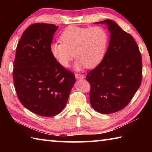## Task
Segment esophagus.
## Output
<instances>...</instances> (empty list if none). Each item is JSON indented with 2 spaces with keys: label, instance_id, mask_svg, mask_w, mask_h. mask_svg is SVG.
<instances>
[{
  "label": "esophagus",
  "instance_id": "1",
  "mask_svg": "<svg viewBox=\"0 0 152 152\" xmlns=\"http://www.w3.org/2000/svg\"><path fill=\"white\" fill-rule=\"evenodd\" d=\"M75 76H76V79L84 78V76L83 75V74H75Z\"/></svg>",
  "mask_w": 152,
  "mask_h": 152
}]
</instances>
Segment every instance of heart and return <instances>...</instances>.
<instances>
[{
    "label": "heart",
    "instance_id": "1",
    "mask_svg": "<svg viewBox=\"0 0 152 152\" xmlns=\"http://www.w3.org/2000/svg\"><path fill=\"white\" fill-rule=\"evenodd\" d=\"M61 42L52 43L50 51L57 62L68 67L75 55L74 67L80 70L96 66L104 58L108 44V33L101 27L69 26L60 35Z\"/></svg>",
    "mask_w": 152,
    "mask_h": 152
}]
</instances>
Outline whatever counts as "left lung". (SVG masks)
<instances>
[{
	"label": "left lung",
	"instance_id": "8db88e82",
	"mask_svg": "<svg viewBox=\"0 0 152 152\" xmlns=\"http://www.w3.org/2000/svg\"><path fill=\"white\" fill-rule=\"evenodd\" d=\"M106 23L110 31L109 48L103 60L86 75L91 85L90 101L100 113L119 111L132 101L142 80V59L137 43L112 20Z\"/></svg>",
	"mask_w": 152,
	"mask_h": 152
}]
</instances>
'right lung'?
<instances>
[{"label":"right lung","mask_w":152,"mask_h":152,"mask_svg":"<svg viewBox=\"0 0 152 152\" xmlns=\"http://www.w3.org/2000/svg\"><path fill=\"white\" fill-rule=\"evenodd\" d=\"M58 27L34 23L28 27L16 49L12 70L20 102L40 116L51 117L65 107L75 76L53 57L50 45Z\"/></svg>","instance_id":"obj_1"}]
</instances>
